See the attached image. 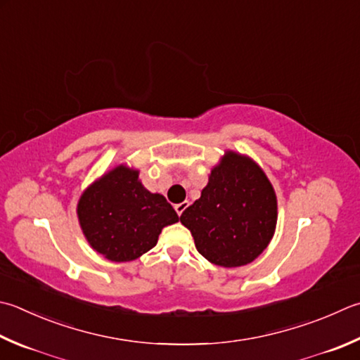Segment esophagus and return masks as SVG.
Segmentation results:
<instances>
[{"label":"esophagus","mask_w":360,"mask_h":360,"mask_svg":"<svg viewBox=\"0 0 360 360\" xmlns=\"http://www.w3.org/2000/svg\"><path fill=\"white\" fill-rule=\"evenodd\" d=\"M188 205H189V202H181V203H177V205H175V212H177V214H179V216H181V213L185 212V210L188 208Z\"/></svg>","instance_id":"esophagus-1"}]
</instances>
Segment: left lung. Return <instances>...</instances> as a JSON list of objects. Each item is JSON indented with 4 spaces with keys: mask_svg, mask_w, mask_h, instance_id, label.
Returning <instances> with one entry per match:
<instances>
[{
    "mask_svg": "<svg viewBox=\"0 0 360 360\" xmlns=\"http://www.w3.org/2000/svg\"><path fill=\"white\" fill-rule=\"evenodd\" d=\"M180 222L191 230L195 248L208 262L224 268L243 266L254 262L273 238L274 188L255 161L229 150Z\"/></svg>",
    "mask_w": 360,
    "mask_h": 360,
    "instance_id": "8db88e82",
    "label": "left lung"
}]
</instances>
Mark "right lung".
Listing matches in <instances>:
<instances>
[{
  "mask_svg": "<svg viewBox=\"0 0 360 360\" xmlns=\"http://www.w3.org/2000/svg\"><path fill=\"white\" fill-rule=\"evenodd\" d=\"M79 226L92 249L111 262H131L150 250L162 227L179 221L165 195L142 186L139 171L116 166L81 194Z\"/></svg>",
  "mask_w": 360,
  "mask_h": 360,
  "instance_id": "obj_1",
  "label": "right lung"
}]
</instances>
